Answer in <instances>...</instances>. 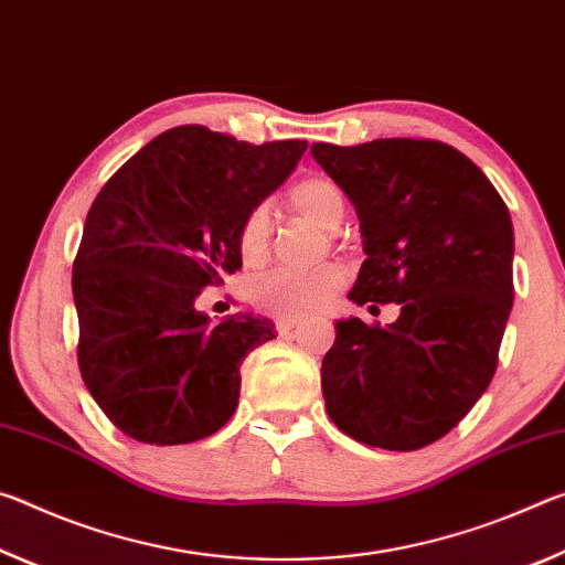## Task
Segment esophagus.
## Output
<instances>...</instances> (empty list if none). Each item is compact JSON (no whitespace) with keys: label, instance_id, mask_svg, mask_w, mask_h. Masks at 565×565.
Returning <instances> with one entry per match:
<instances>
[{"label":"esophagus","instance_id":"obj_1","mask_svg":"<svg viewBox=\"0 0 565 565\" xmlns=\"http://www.w3.org/2000/svg\"><path fill=\"white\" fill-rule=\"evenodd\" d=\"M298 326H300L298 318H280L275 322V330H277V335H290V332Z\"/></svg>","mask_w":565,"mask_h":565}]
</instances>
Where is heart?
<instances>
[{
	"label": "heart",
	"instance_id": "heart-1",
	"mask_svg": "<svg viewBox=\"0 0 565 565\" xmlns=\"http://www.w3.org/2000/svg\"><path fill=\"white\" fill-rule=\"evenodd\" d=\"M290 207L298 215L316 222L326 233H335L345 220V195L328 178H305L288 192ZM273 222L267 205H255L245 212L237 227V249L247 265L263 263L270 253ZM345 270L338 265H326L312 273L273 270L257 277L249 288V298L257 308L277 318L312 316L343 290Z\"/></svg>",
	"mask_w": 565,
	"mask_h": 565
}]
</instances>
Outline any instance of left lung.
Here are the masks:
<instances>
[{
	"instance_id": "obj_1",
	"label": "left lung",
	"mask_w": 565,
	"mask_h": 565,
	"mask_svg": "<svg viewBox=\"0 0 565 565\" xmlns=\"http://www.w3.org/2000/svg\"><path fill=\"white\" fill-rule=\"evenodd\" d=\"M358 210L367 260L348 298L401 305L393 326L340 320L320 385L358 443L418 450L466 418L498 367L513 305V225L476 162L438 140L318 142Z\"/></svg>"
}]
</instances>
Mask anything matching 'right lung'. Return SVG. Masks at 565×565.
I'll use <instances>...</instances> for the list:
<instances>
[{"label":"right lung","mask_w":565,"mask_h":565,"mask_svg":"<svg viewBox=\"0 0 565 565\" xmlns=\"http://www.w3.org/2000/svg\"><path fill=\"white\" fill-rule=\"evenodd\" d=\"M305 140L237 142L172 127L119 168L92 202L74 257L77 363L125 436L184 446L237 408L239 365L273 322H212L195 298L243 267L237 227L295 170Z\"/></svg>","instance_id":"obj_1"}]
</instances>
